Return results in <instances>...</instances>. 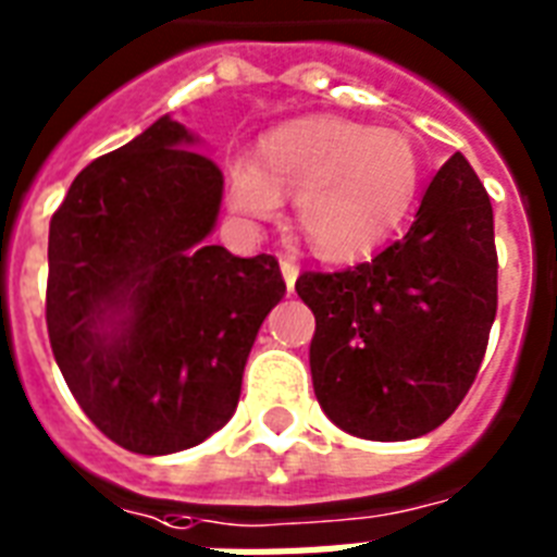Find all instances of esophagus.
Masks as SVG:
<instances>
[{
    "instance_id": "34e87169",
    "label": "esophagus",
    "mask_w": 557,
    "mask_h": 557,
    "mask_svg": "<svg viewBox=\"0 0 557 557\" xmlns=\"http://www.w3.org/2000/svg\"><path fill=\"white\" fill-rule=\"evenodd\" d=\"M280 274L286 280V288L288 292H295V280L300 274V265L295 260H288V257H280Z\"/></svg>"
}]
</instances>
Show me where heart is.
<instances>
[{
    "label": "heart",
    "mask_w": 557,
    "mask_h": 557,
    "mask_svg": "<svg viewBox=\"0 0 557 557\" xmlns=\"http://www.w3.org/2000/svg\"><path fill=\"white\" fill-rule=\"evenodd\" d=\"M419 190V156L396 129L335 115L288 121L260 144V161L227 168V205L274 219L295 196V222L318 257L352 260L405 216Z\"/></svg>",
    "instance_id": "b5f03b06"
}]
</instances>
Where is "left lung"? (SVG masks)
<instances>
[{"label":"left lung","instance_id":"left-lung-1","mask_svg":"<svg viewBox=\"0 0 557 557\" xmlns=\"http://www.w3.org/2000/svg\"><path fill=\"white\" fill-rule=\"evenodd\" d=\"M314 396L341 431L375 442L440 428L483 364L497 314L494 213L462 152L433 176L413 225L370 262L304 271Z\"/></svg>","mask_w":557,"mask_h":557}]
</instances>
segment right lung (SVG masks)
Segmentation results:
<instances>
[{
	"instance_id": "obj_1",
	"label": "right lung",
	"mask_w": 557,
	"mask_h": 557,
	"mask_svg": "<svg viewBox=\"0 0 557 557\" xmlns=\"http://www.w3.org/2000/svg\"><path fill=\"white\" fill-rule=\"evenodd\" d=\"M170 115L74 178L48 227L46 323L65 384L121 448H193L234 416L286 283L210 245L222 173Z\"/></svg>"
}]
</instances>
